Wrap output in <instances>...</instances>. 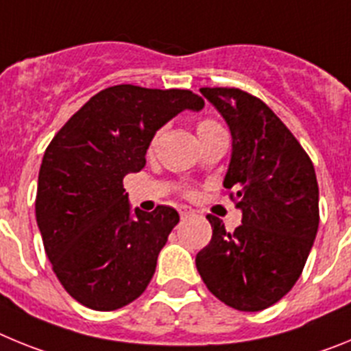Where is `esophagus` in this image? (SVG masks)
I'll return each instance as SVG.
<instances>
[{"label":"esophagus","mask_w":351,"mask_h":351,"mask_svg":"<svg viewBox=\"0 0 351 351\" xmlns=\"http://www.w3.org/2000/svg\"><path fill=\"white\" fill-rule=\"evenodd\" d=\"M179 214H181V218H186V216H191L193 210H191L188 206H181L179 207Z\"/></svg>","instance_id":"34e87169"}]
</instances>
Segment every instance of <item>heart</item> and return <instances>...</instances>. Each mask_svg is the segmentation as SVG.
<instances>
[{
    "label": "heart",
    "mask_w": 351,
    "mask_h": 351,
    "mask_svg": "<svg viewBox=\"0 0 351 351\" xmlns=\"http://www.w3.org/2000/svg\"><path fill=\"white\" fill-rule=\"evenodd\" d=\"M213 126H218V125H216L214 121H209V119L200 121V123H198V132H202V130H207V128H213Z\"/></svg>",
    "instance_id": "1"
}]
</instances>
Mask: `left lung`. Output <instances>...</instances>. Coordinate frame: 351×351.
I'll use <instances>...</instances> for the list:
<instances>
[{
  "instance_id": "8db88e82",
  "label": "left lung",
  "mask_w": 351,
  "mask_h": 351,
  "mask_svg": "<svg viewBox=\"0 0 351 351\" xmlns=\"http://www.w3.org/2000/svg\"><path fill=\"white\" fill-rule=\"evenodd\" d=\"M232 133L223 186L243 210L226 232L207 216L213 239L198 251V274L213 295L239 311H262L299 280L315 243L318 182L311 160L283 121L260 98L235 88H202Z\"/></svg>"
}]
</instances>
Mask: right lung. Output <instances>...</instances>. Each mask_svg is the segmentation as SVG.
I'll list each match as a JSON object with an SVG mask.
<instances>
[{"mask_svg":"<svg viewBox=\"0 0 351 351\" xmlns=\"http://www.w3.org/2000/svg\"><path fill=\"white\" fill-rule=\"evenodd\" d=\"M188 89L132 84L95 95L43 154L36 223L52 271L77 302L114 311L147 288L178 210H132L123 179L141 172L154 133L182 110H202Z\"/></svg>","mask_w":351,"mask_h":351,"instance_id":"1","label":"right lung"}]
</instances>
